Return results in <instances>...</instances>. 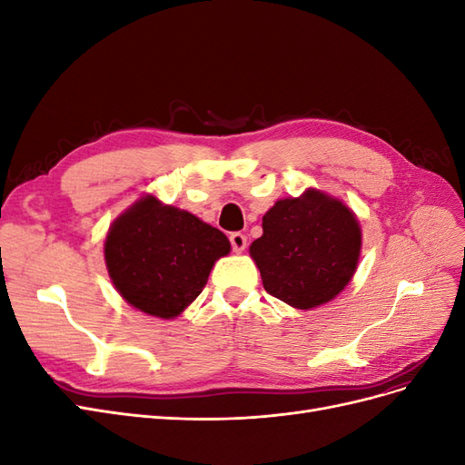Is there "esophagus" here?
<instances>
[{
    "instance_id": "esophagus-1",
    "label": "esophagus",
    "mask_w": 465,
    "mask_h": 465,
    "mask_svg": "<svg viewBox=\"0 0 465 465\" xmlns=\"http://www.w3.org/2000/svg\"><path fill=\"white\" fill-rule=\"evenodd\" d=\"M229 241H231V246L234 252H242L246 248V234H242V232H231Z\"/></svg>"
}]
</instances>
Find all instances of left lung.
Returning a JSON list of instances; mask_svg holds the SVG:
<instances>
[{"label": "left lung", "instance_id": "8db88e82", "mask_svg": "<svg viewBox=\"0 0 465 465\" xmlns=\"http://www.w3.org/2000/svg\"><path fill=\"white\" fill-rule=\"evenodd\" d=\"M262 227L250 256L272 297L308 311L331 301L353 277L361 229L341 202L308 190L301 198L277 202Z\"/></svg>", "mask_w": 465, "mask_h": 465}]
</instances>
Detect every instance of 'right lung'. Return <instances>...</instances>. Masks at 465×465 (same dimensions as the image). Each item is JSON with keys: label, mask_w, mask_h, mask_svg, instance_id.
Segmentation results:
<instances>
[{"label": "right lung", "mask_w": 465, "mask_h": 465, "mask_svg": "<svg viewBox=\"0 0 465 465\" xmlns=\"http://www.w3.org/2000/svg\"><path fill=\"white\" fill-rule=\"evenodd\" d=\"M229 238L188 211L147 195L112 224L104 260L112 283L142 312L174 318L198 299Z\"/></svg>", "instance_id": "1"}]
</instances>
